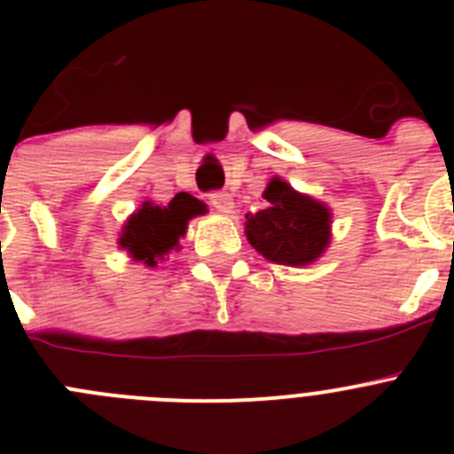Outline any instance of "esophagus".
Returning <instances> with one entry per match:
<instances>
[{
  "label": "esophagus",
  "instance_id": "34e87169",
  "mask_svg": "<svg viewBox=\"0 0 454 454\" xmlns=\"http://www.w3.org/2000/svg\"><path fill=\"white\" fill-rule=\"evenodd\" d=\"M211 204H214L215 211L220 214H234V200H231L230 192H211Z\"/></svg>",
  "mask_w": 454,
  "mask_h": 454
}]
</instances>
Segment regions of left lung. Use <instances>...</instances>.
<instances>
[{"label":"left lung","instance_id":"8db88e82","mask_svg":"<svg viewBox=\"0 0 454 454\" xmlns=\"http://www.w3.org/2000/svg\"><path fill=\"white\" fill-rule=\"evenodd\" d=\"M263 200L262 211L246 215V236L259 254L282 266H309L323 256L332 239L330 208L279 177L270 179Z\"/></svg>","mask_w":454,"mask_h":454}]
</instances>
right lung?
<instances>
[{"label": "right lung", "instance_id": "obj_1", "mask_svg": "<svg viewBox=\"0 0 454 454\" xmlns=\"http://www.w3.org/2000/svg\"><path fill=\"white\" fill-rule=\"evenodd\" d=\"M207 214V207L188 192H177L166 207L143 202L124 223L120 247L129 252L134 262H143L147 268L166 259L168 252L177 250L179 239L186 234L188 220Z\"/></svg>", "mask_w": 454, "mask_h": 454}]
</instances>
